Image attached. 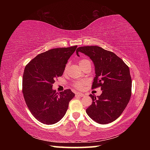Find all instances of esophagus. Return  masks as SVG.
<instances>
[{"label":"esophagus","instance_id":"34e87169","mask_svg":"<svg viewBox=\"0 0 150 150\" xmlns=\"http://www.w3.org/2000/svg\"><path fill=\"white\" fill-rule=\"evenodd\" d=\"M76 95L77 96H85V94L84 93H76Z\"/></svg>","mask_w":150,"mask_h":150}]
</instances>
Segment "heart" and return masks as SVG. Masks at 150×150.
Returning <instances> with one entry per match:
<instances>
[{
    "label": "heart",
    "mask_w": 150,
    "mask_h": 150,
    "mask_svg": "<svg viewBox=\"0 0 150 150\" xmlns=\"http://www.w3.org/2000/svg\"><path fill=\"white\" fill-rule=\"evenodd\" d=\"M87 62H89V61L87 60V59H81L79 61V65L80 66L82 65L83 64H85V63H87ZM67 65L65 66V71L67 70ZM86 84V81H75V82L73 83V87H75L76 89H78V90H81L84 87V86Z\"/></svg>",
    "instance_id": "obj_1"
}]
</instances>
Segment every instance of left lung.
Masks as SVG:
<instances>
[{"instance_id": "left-lung-1", "label": "left lung", "mask_w": 150, "mask_h": 150, "mask_svg": "<svg viewBox=\"0 0 150 150\" xmlns=\"http://www.w3.org/2000/svg\"><path fill=\"white\" fill-rule=\"evenodd\" d=\"M88 55L95 67V77L92 88L100 87L103 93L96 98L90 95L92 105L86 112L94 121L101 124L115 121L125 110L132 94V79L128 66L113 52L91 45L78 47Z\"/></svg>"}]
</instances>
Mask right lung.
Listing matches in <instances>:
<instances>
[{
  "mask_svg": "<svg viewBox=\"0 0 150 150\" xmlns=\"http://www.w3.org/2000/svg\"><path fill=\"white\" fill-rule=\"evenodd\" d=\"M77 45L54 48L40 54L26 65L22 79V93L28 108L40 122L53 124L59 121L75 94L70 89L60 93L52 89L57 77Z\"/></svg>",
  "mask_w": 150,
  "mask_h": 150,
  "instance_id": "right-lung-1",
  "label": "right lung"
}]
</instances>
